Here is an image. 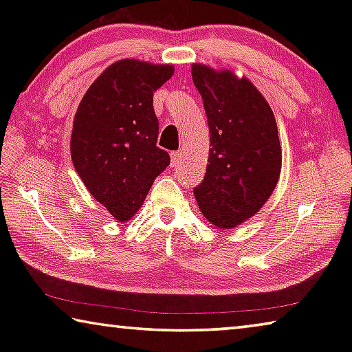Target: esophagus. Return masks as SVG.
Returning a JSON list of instances; mask_svg holds the SVG:
<instances>
[{"instance_id":"obj_1","label":"esophagus","mask_w":352,"mask_h":352,"mask_svg":"<svg viewBox=\"0 0 352 352\" xmlns=\"http://www.w3.org/2000/svg\"><path fill=\"white\" fill-rule=\"evenodd\" d=\"M180 162H182V152H172L170 153V164L177 166Z\"/></svg>"}]
</instances>
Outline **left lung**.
I'll use <instances>...</instances> for the list:
<instances>
[{
    "label": "left lung",
    "mask_w": 352,
    "mask_h": 352,
    "mask_svg": "<svg viewBox=\"0 0 352 352\" xmlns=\"http://www.w3.org/2000/svg\"><path fill=\"white\" fill-rule=\"evenodd\" d=\"M192 80L210 127V158L194 195L204 216L233 228L258 212L276 188L283 151L270 105L245 77L194 63Z\"/></svg>",
    "instance_id": "8db88e82"
}]
</instances>
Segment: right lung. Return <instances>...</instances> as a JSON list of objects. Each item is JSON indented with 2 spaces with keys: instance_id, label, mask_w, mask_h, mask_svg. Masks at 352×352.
Masks as SVG:
<instances>
[{
  "instance_id": "right-lung-1",
  "label": "right lung",
  "mask_w": 352,
  "mask_h": 352,
  "mask_svg": "<svg viewBox=\"0 0 352 352\" xmlns=\"http://www.w3.org/2000/svg\"><path fill=\"white\" fill-rule=\"evenodd\" d=\"M174 74L172 65L124 58L110 65L77 107L71 158L83 184L118 222H127L170 163L157 147L153 93Z\"/></svg>"
}]
</instances>
